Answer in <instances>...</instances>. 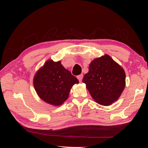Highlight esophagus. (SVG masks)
<instances>
[{
	"instance_id": "obj_1",
	"label": "esophagus",
	"mask_w": 148,
	"mask_h": 148,
	"mask_svg": "<svg viewBox=\"0 0 148 148\" xmlns=\"http://www.w3.org/2000/svg\"><path fill=\"white\" fill-rule=\"evenodd\" d=\"M77 77L78 80L79 81V82H81V81H82L83 77V74H80V75H79V76H78Z\"/></svg>"
}]
</instances>
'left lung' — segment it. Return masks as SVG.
Here are the masks:
<instances>
[{"label":"left lung","instance_id":"obj_1","mask_svg":"<svg viewBox=\"0 0 148 148\" xmlns=\"http://www.w3.org/2000/svg\"><path fill=\"white\" fill-rule=\"evenodd\" d=\"M124 69L111 56L104 55L94 59L83 83L91 96L99 104L108 106L117 101L125 86Z\"/></svg>","mask_w":148,"mask_h":148}]
</instances>
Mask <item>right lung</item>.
<instances>
[{"mask_svg":"<svg viewBox=\"0 0 148 148\" xmlns=\"http://www.w3.org/2000/svg\"><path fill=\"white\" fill-rule=\"evenodd\" d=\"M33 83L40 99L50 105L59 106L68 99L71 88L79 81L64 68L61 61L50 59L37 71Z\"/></svg>","mask_w":148,"mask_h":148,"instance_id":"right-lung-1","label":"right lung"}]
</instances>
